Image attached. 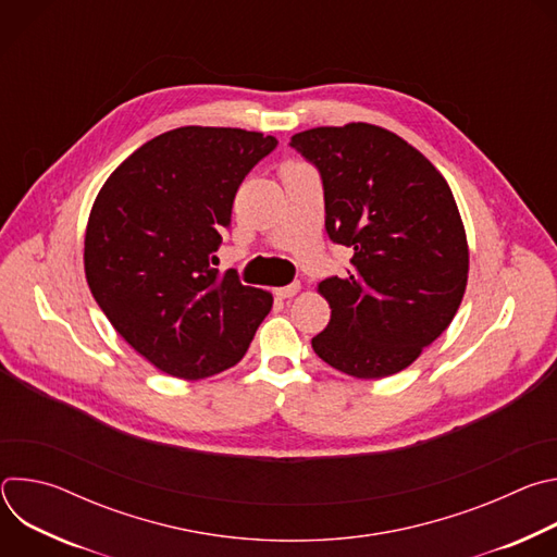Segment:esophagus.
Listing matches in <instances>:
<instances>
[{"mask_svg":"<svg viewBox=\"0 0 557 557\" xmlns=\"http://www.w3.org/2000/svg\"><path fill=\"white\" fill-rule=\"evenodd\" d=\"M299 282H293V284H288V286H282V288H275V295L280 297V299H288V297H295L297 293H299Z\"/></svg>","mask_w":557,"mask_h":557,"instance_id":"1","label":"esophagus"}]
</instances>
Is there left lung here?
<instances>
[{
    "label": "left lung",
    "instance_id": "1",
    "mask_svg": "<svg viewBox=\"0 0 557 557\" xmlns=\"http://www.w3.org/2000/svg\"><path fill=\"white\" fill-rule=\"evenodd\" d=\"M290 147L320 170L329 237L352 249L346 275L317 286L331 322L312 350L357 379L401 372L465 295L469 249L451 189L419 149L379 125L312 127Z\"/></svg>",
    "mask_w": 557,
    "mask_h": 557
}]
</instances>
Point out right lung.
<instances>
[{
    "mask_svg": "<svg viewBox=\"0 0 557 557\" xmlns=\"http://www.w3.org/2000/svg\"><path fill=\"white\" fill-rule=\"evenodd\" d=\"M275 136L187 125L140 145L101 187L86 228V280L116 333L151 366L205 379L240 361L273 306L211 269L245 176Z\"/></svg>",
    "mask_w": 557,
    "mask_h": 557,
    "instance_id": "1",
    "label": "right lung"
}]
</instances>
